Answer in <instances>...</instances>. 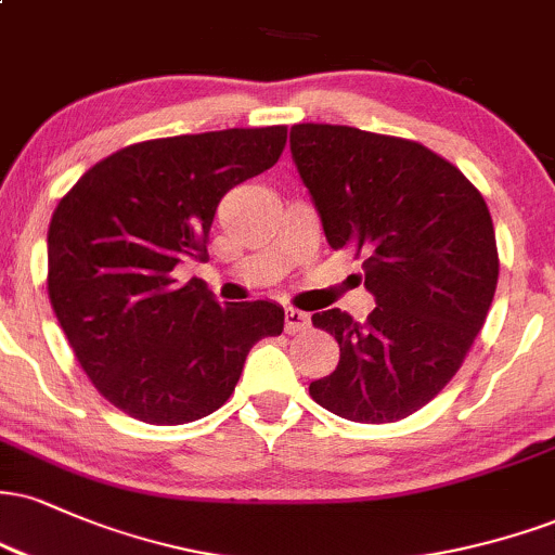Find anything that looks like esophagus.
<instances>
[{"instance_id": "obj_1", "label": "esophagus", "mask_w": 555, "mask_h": 555, "mask_svg": "<svg viewBox=\"0 0 555 555\" xmlns=\"http://www.w3.org/2000/svg\"><path fill=\"white\" fill-rule=\"evenodd\" d=\"M284 328H286V334H299V331L310 328V315L302 313V310L286 308V313H284Z\"/></svg>"}]
</instances>
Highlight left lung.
Segmentation results:
<instances>
[{
	"instance_id": "left-lung-1",
	"label": "left lung",
	"mask_w": 555,
	"mask_h": 555,
	"mask_svg": "<svg viewBox=\"0 0 555 555\" xmlns=\"http://www.w3.org/2000/svg\"><path fill=\"white\" fill-rule=\"evenodd\" d=\"M289 151L328 245L365 256L375 299L365 323L339 308L313 315L341 358L310 397L352 423L412 415L454 378L493 302L499 250L486 201L412 140L295 125Z\"/></svg>"
}]
</instances>
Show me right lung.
I'll use <instances>...</instances> for the list:
<instances>
[{
	"mask_svg": "<svg viewBox=\"0 0 555 555\" xmlns=\"http://www.w3.org/2000/svg\"><path fill=\"white\" fill-rule=\"evenodd\" d=\"M286 127L127 145L62 197L47 237L49 299L101 397L151 425L219 410L247 352L284 331L271 299L219 305L175 269L203 258L219 201L279 162Z\"/></svg>",
	"mask_w": 555,
	"mask_h": 555,
	"instance_id": "obj_1",
	"label": "right lung"
}]
</instances>
